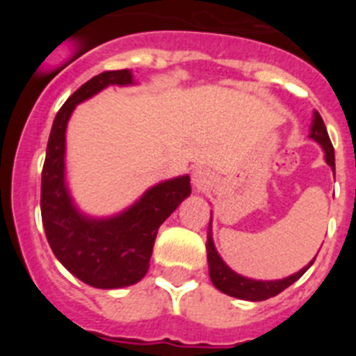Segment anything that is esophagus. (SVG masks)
I'll use <instances>...</instances> for the list:
<instances>
[{"label": "esophagus", "instance_id": "esophagus-1", "mask_svg": "<svg viewBox=\"0 0 356 356\" xmlns=\"http://www.w3.org/2000/svg\"><path fill=\"white\" fill-rule=\"evenodd\" d=\"M210 180H212V175H210L209 169L196 168L193 171V185L197 188V191L205 188L207 185L210 184Z\"/></svg>", "mask_w": 356, "mask_h": 356}]
</instances>
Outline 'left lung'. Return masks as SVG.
<instances>
[{
  "instance_id": "8db88e82",
  "label": "left lung",
  "mask_w": 356,
  "mask_h": 356,
  "mask_svg": "<svg viewBox=\"0 0 356 356\" xmlns=\"http://www.w3.org/2000/svg\"><path fill=\"white\" fill-rule=\"evenodd\" d=\"M308 137H310L312 140H316V143L325 149L326 163L332 168V171H335V153H333L332 140H330L328 131H326L325 121H323V118H321L317 110H314L312 124H310V134H308ZM207 260H209L210 280H212L213 287H216L217 291L225 292V294L228 296H234V298H238V300L264 301L273 298V296L280 294V292L285 291L289 285L298 282V280L308 271V267L312 266L316 259H314L312 262H308L301 271L294 273V275L287 276V278H282V280L246 278V276L235 273L234 269H229V267L226 266L225 260L221 259V254L217 253L216 246H213L212 216H210L209 234H207Z\"/></svg>"
}]
</instances>
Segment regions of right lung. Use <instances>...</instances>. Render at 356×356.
I'll return each instance as SVG.
<instances>
[{"instance_id": "right-lung-1", "label": "right lung", "mask_w": 356, "mask_h": 356, "mask_svg": "<svg viewBox=\"0 0 356 356\" xmlns=\"http://www.w3.org/2000/svg\"><path fill=\"white\" fill-rule=\"evenodd\" d=\"M134 83L130 69L90 78L58 110L46 147L40 213L49 248L71 275L96 289H122L140 282L149 269L160 225L191 196V178L184 175L149 187L115 216H87L74 205L65 181V131L72 110L110 85Z\"/></svg>"}]
</instances>
